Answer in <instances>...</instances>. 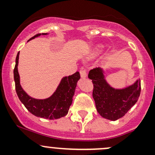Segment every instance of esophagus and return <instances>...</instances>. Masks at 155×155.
I'll return each mask as SVG.
<instances>
[{
  "mask_svg": "<svg viewBox=\"0 0 155 155\" xmlns=\"http://www.w3.org/2000/svg\"><path fill=\"white\" fill-rule=\"evenodd\" d=\"M79 73H80V76L81 77L83 78V79H85V78H86L87 76V73H86V71H85V69H81L80 70H79Z\"/></svg>",
  "mask_w": 155,
  "mask_h": 155,
  "instance_id": "1",
  "label": "esophagus"
}]
</instances>
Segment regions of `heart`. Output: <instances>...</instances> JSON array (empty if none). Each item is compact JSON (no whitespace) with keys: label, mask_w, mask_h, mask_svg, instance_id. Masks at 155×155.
Returning a JSON list of instances; mask_svg holds the SVG:
<instances>
[{"label":"heart","mask_w":155,"mask_h":155,"mask_svg":"<svg viewBox=\"0 0 155 155\" xmlns=\"http://www.w3.org/2000/svg\"><path fill=\"white\" fill-rule=\"evenodd\" d=\"M102 49H103L102 46H97V47H95L94 49L93 54H94V55H97L98 54H100V53L102 51Z\"/></svg>","instance_id":"1"}]
</instances>
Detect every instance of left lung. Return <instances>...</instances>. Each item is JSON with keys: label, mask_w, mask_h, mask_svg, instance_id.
<instances>
[{"label": "left lung", "mask_w": 155, "mask_h": 155, "mask_svg": "<svg viewBox=\"0 0 155 155\" xmlns=\"http://www.w3.org/2000/svg\"><path fill=\"white\" fill-rule=\"evenodd\" d=\"M88 78L93 83L92 96L97 110L103 118L115 121L124 116L138 101L141 91L140 80L126 88L114 89L106 82L100 68L91 70Z\"/></svg>", "instance_id": "obj_1"}]
</instances>
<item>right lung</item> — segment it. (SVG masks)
<instances>
[{
    "label": "right lung",
    "instance_id": "obj_1",
    "mask_svg": "<svg viewBox=\"0 0 155 155\" xmlns=\"http://www.w3.org/2000/svg\"><path fill=\"white\" fill-rule=\"evenodd\" d=\"M41 34H37L29 40L39 37ZM19 51L15 58V65L13 70L15 80V91L20 101L24 104L26 109L31 113L37 117L47 118V119H58L65 116L68 114L70 105L73 101L76 82L80 79L79 72L69 76H65L61 81L57 90L50 97L45 100H37L29 97L21 88L20 85L19 75L18 73V63Z\"/></svg>",
    "mask_w": 155,
    "mask_h": 155
}]
</instances>
